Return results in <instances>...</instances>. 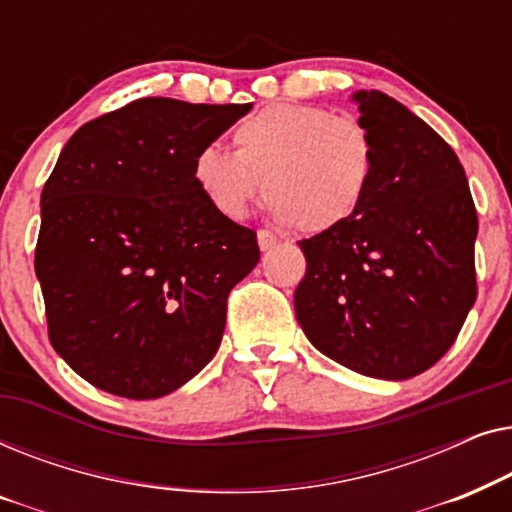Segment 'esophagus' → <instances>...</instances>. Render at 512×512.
<instances>
[{
    "label": "esophagus",
    "mask_w": 512,
    "mask_h": 512,
    "mask_svg": "<svg viewBox=\"0 0 512 512\" xmlns=\"http://www.w3.org/2000/svg\"><path fill=\"white\" fill-rule=\"evenodd\" d=\"M279 240H277V235L275 233H270V230H258V247H261V251H268V249H272L275 247Z\"/></svg>",
    "instance_id": "obj_1"
}]
</instances>
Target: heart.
Wrapping results in <instances>:
<instances>
[{
    "label": "heart",
    "mask_w": 512,
    "mask_h": 512,
    "mask_svg": "<svg viewBox=\"0 0 512 512\" xmlns=\"http://www.w3.org/2000/svg\"><path fill=\"white\" fill-rule=\"evenodd\" d=\"M235 151L209 142L193 156V181L216 214L240 221L265 200L277 221L324 233L352 219L375 170L363 123L312 104H270L233 132Z\"/></svg>",
    "instance_id": "1"
}]
</instances>
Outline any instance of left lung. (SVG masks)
<instances>
[{
    "instance_id": "8db88e82",
    "label": "left lung",
    "mask_w": 512,
    "mask_h": 512,
    "mask_svg": "<svg viewBox=\"0 0 512 512\" xmlns=\"http://www.w3.org/2000/svg\"><path fill=\"white\" fill-rule=\"evenodd\" d=\"M375 144L368 193L342 226L300 240L293 305L307 340L354 373L408 380L431 368L478 296V214L452 146L380 90H359Z\"/></svg>"
}]
</instances>
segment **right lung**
I'll return each mask as SVG.
<instances>
[{
    "label": "right lung",
    "mask_w": 512,
    "mask_h": 512,
    "mask_svg": "<svg viewBox=\"0 0 512 512\" xmlns=\"http://www.w3.org/2000/svg\"><path fill=\"white\" fill-rule=\"evenodd\" d=\"M251 104L142 97L81 125L41 191L34 270L55 352L93 387L160 398L212 361L256 233L223 219L193 156Z\"/></svg>",
    "instance_id": "obj_1"
}]
</instances>
